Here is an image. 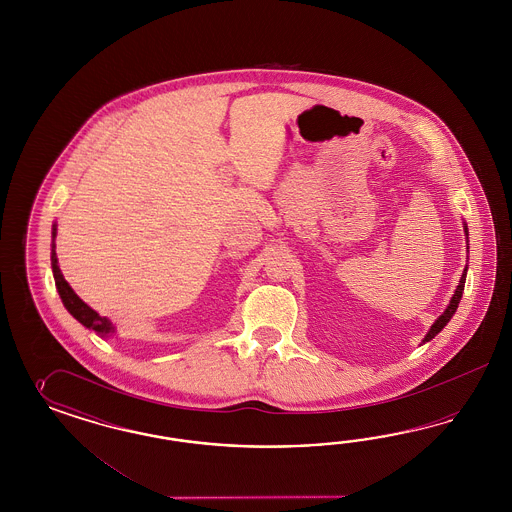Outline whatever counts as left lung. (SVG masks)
<instances>
[{"label":"left lung","mask_w":512,"mask_h":512,"mask_svg":"<svg viewBox=\"0 0 512 512\" xmlns=\"http://www.w3.org/2000/svg\"><path fill=\"white\" fill-rule=\"evenodd\" d=\"M464 233H465V242H469V233H467V223L464 221ZM467 253H469V244H467ZM465 276H467V264H465L464 274H462V278H460V283H458V287H456V291H454V295L450 298L449 306H447V310L443 311L437 319H435L434 325L430 326V330H428V334L424 336V340L422 343H426V341L432 340L435 338L447 323H449L450 319H452V315L456 313L458 310V304H460V300H462V295H464V285H465Z\"/></svg>","instance_id":"obj_1"}]
</instances>
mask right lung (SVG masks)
Wrapping results in <instances>:
<instances>
[{
	"label": "right lung",
	"mask_w": 512,
	"mask_h": 512,
	"mask_svg": "<svg viewBox=\"0 0 512 512\" xmlns=\"http://www.w3.org/2000/svg\"><path fill=\"white\" fill-rule=\"evenodd\" d=\"M56 233H58V225H52V251H50V264H52V274L56 281V289L60 293L65 310L69 311L80 325L95 330L101 338H110L116 334V326L110 323L107 317H101L97 311L92 310L80 296L71 289V285L63 278L60 264H58V255H56Z\"/></svg>",
	"instance_id": "obj_1"
}]
</instances>
